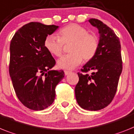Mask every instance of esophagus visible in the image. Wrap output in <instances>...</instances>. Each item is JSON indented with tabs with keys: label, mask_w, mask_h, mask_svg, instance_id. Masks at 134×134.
Segmentation results:
<instances>
[{
	"label": "esophagus",
	"mask_w": 134,
	"mask_h": 134,
	"mask_svg": "<svg viewBox=\"0 0 134 134\" xmlns=\"http://www.w3.org/2000/svg\"><path fill=\"white\" fill-rule=\"evenodd\" d=\"M64 72H65V76H67V75H69V74L71 73V71H67V70H65L64 71Z\"/></svg>",
	"instance_id": "34e87169"
}]
</instances>
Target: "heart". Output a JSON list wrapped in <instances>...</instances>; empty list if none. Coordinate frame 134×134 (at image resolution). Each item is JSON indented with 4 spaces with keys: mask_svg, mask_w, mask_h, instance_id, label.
Wrapping results in <instances>:
<instances>
[{
    "mask_svg": "<svg viewBox=\"0 0 134 134\" xmlns=\"http://www.w3.org/2000/svg\"><path fill=\"white\" fill-rule=\"evenodd\" d=\"M70 44L68 54L58 60V67L71 69L82 62L92 60L98 52L99 40L98 37L89 33L82 26L70 24L60 29L57 37L53 35L47 36L44 40V47L47 51L54 57H60L63 52L64 45Z\"/></svg>",
    "mask_w": 134,
    "mask_h": 134,
    "instance_id": "b5f03b06",
    "label": "heart"
}]
</instances>
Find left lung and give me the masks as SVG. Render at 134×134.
I'll list each match as a JSON object with an SVG mask.
<instances>
[{"label":"left lung","mask_w":134,"mask_h":134,"mask_svg":"<svg viewBox=\"0 0 134 134\" xmlns=\"http://www.w3.org/2000/svg\"><path fill=\"white\" fill-rule=\"evenodd\" d=\"M99 30V48L95 57L78 72L79 81L75 88L77 103L87 110H102L110 104L117 91L122 72L121 43L113 30L97 19L88 20ZM90 70L95 72L87 74Z\"/></svg>","instance_id":"8db88e82"}]
</instances>
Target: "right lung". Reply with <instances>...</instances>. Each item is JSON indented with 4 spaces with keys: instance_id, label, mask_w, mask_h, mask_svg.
<instances>
[{
    "instance_id": "add662e5",
    "label": "right lung",
    "mask_w": 134,
    "mask_h": 134,
    "mask_svg": "<svg viewBox=\"0 0 134 134\" xmlns=\"http://www.w3.org/2000/svg\"><path fill=\"white\" fill-rule=\"evenodd\" d=\"M58 26L30 22L13 35L10 44L9 74L18 98L33 110L49 107L55 88L64 77L63 71L51 70L54 58L44 47V40Z\"/></svg>"
}]
</instances>
